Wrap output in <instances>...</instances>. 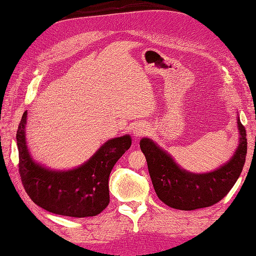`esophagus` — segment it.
I'll return each instance as SVG.
<instances>
[{
  "label": "esophagus",
  "mask_w": 256,
  "mask_h": 256,
  "mask_svg": "<svg viewBox=\"0 0 256 256\" xmlns=\"http://www.w3.org/2000/svg\"><path fill=\"white\" fill-rule=\"evenodd\" d=\"M147 130H148L147 124L144 122H137L132 128V134L136 138L142 137V136L147 132Z\"/></svg>",
  "instance_id": "esophagus-1"
}]
</instances>
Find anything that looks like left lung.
<instances>
[{
  "mask_svg": "<svg viewBox=\"0 0 256 256\" xmlns=\"http://www.w3.org/2000/svg\"><path fill=\"white\" fill-rule=\"evenodd\" d=\"M238 146L231 159L206 174L186 171L149 138L140 140L156 194L164 204L178 210H196L216 204L226 196L241 174L248 151L246 132L238 116Z\"/></svg>",
  "mask_w": 256,
  "mask_h": 256,
  "instance_id": "left-lung-1",
  "label": "left lung"
}]
</instances>
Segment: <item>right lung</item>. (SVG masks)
Wrapping results in <instances>:
<instances>
[{"mask_svg":"<svg viewBox=\"0 0 256 256\" xmlns=\"http://www.w3.org/2000/svg\"><path fill=\"white\" fill-rule=\"evenodd\" d=\"M28 112L16 132L20 176L26 194L44 210L55 214L95 216L109 203V174L118 159L132 146L129 134L108 140L90 160L70 170H53L42 166L30 156L26 144Z\"/></svg>","mask_w":256,"mask_h":256,"instance_id":"add662e5","label":"right lung"}]
</instances>
